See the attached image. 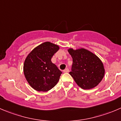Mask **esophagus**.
<instances>
[{
  "mask_svg": "<svg viewBox=\"0 0 121 121\" xmlns=\"http://www.w3.org/2000/svg\"><path fill=\"white\" fill-rule=\"evenodd\" d=\"M63 72H64V73H68V72H69V69L67 68V69H65V70H63Z\"/></svg>",
  "mask_w": 121,
  "mask_h": 121,
  "instance_id": "34e87169",
  "label": "esophagus"
}]
</instances>
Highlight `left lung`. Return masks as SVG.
Listing matches in <instances>:
<instances>
[{
    "label": "left lung",
    "mask_w": 121,
    "mask_h": 121,
    "mask_svg": "<svg viewBox=\"0 0 121 121\" xmlns=\"http://www.w3.org/2000/svg\"><path fill=\"white\" fill-rule=\"evenodd\" d=\"M73 58L69 73L78 86L90 89L99 84L105 74L104 64L96 55L85 49L68 50Z\"/></svg>",
    "instance_id": "left-lung-1"
}]
</instances>
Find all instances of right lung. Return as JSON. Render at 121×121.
Returning <instances> with one entry per match:
<instances>
[{"label": "right lung", "mask_w": 121, "mask_h": 121, "mask_svg": "<svg viewBox=\"0 0 121 121\" xmlns=\"http://www.w3.org/2000/svg\"><path fill=\"white\" fill-rule=\"evenodd\" d=\"M59 50L58 45L45 42L35 48L26 58L23 72L27 82L37 91L51 90L59 81L62 72L51 58Z\"/></svg>", "instance_id": "right-lung-1"}]
</instances>
